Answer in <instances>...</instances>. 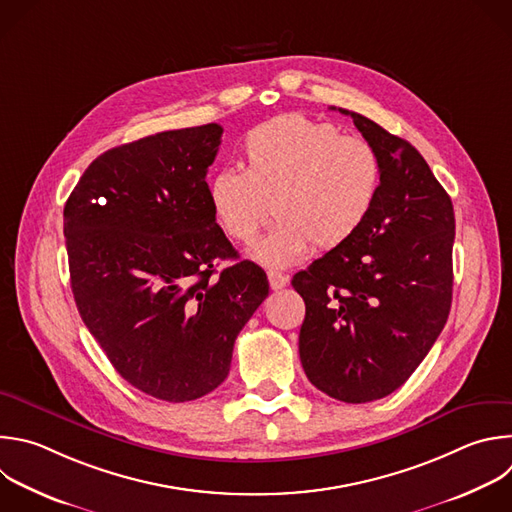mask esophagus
<instances>
[{"label":"esophagus","mask_w":512,"mask_h":512,"mask_svg":"<svg viewBox=\"0 0 512 512\" xmlns=\"http://www.w3.org/2000/svg\"><path fill=\"white\" fill-rule=\"evenodd\" d=\"M267 277H269V285H271L273 291L283 289V287L289 283V277L283 275V273H279V271H267Z\"/></svg>","instance_id":"1"}]
</instances>
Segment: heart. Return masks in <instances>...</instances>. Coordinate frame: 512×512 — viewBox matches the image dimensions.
Here are the masks:
<instances>
[{
  "instance_id": "heart-1",
  "label": "heart",
  "mask_w": 512,
  "mask_h": 512,
  "mask_svg": "<svg viewBox=\"0 0 512 512\" xmlns=\"http://www.w3.org/2000/svg\"><path fill=\"white\" fill-rule=\"evenodd\" d=\"M241 160L243 173L221 168L211 177V213L243 245L273 215L277 225L253 247V257L271 267L295 263L311 245L331 251L348 243L382 189V160L368 140L303 114L255 126L243 140Z\"/></svg>"
}]
</instances>
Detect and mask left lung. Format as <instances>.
Here are the masks:
<instances>
[{
  "mask_svg": "<svg viewBox=\"0 0 512 512\" xmlns=\"http://www.w3.org/2000/svg\"><path fill=\"white\" fill-rule=\"evenodd\" d=\"M337 110L354 118L380 154V197L348 243L295 273L291 285L305 301V376L339 402L364 404L412 376L448 319L454 209L408 140L358 112Z\"/></svg>",
  "mask_w": 512,
  "mask_h": 512,
  "instance_id": "left-lung-1",
  "label": "left lung"
}]
</instances>
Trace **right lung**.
Masks as SVG:
<instances>
[{
  "label": "right lung",
  "instance_id": "obj_1",
  "mask_svg": "<svg viewBox=\"0 0 512 512\" xmlns=\"http://www.w3.org/2000/svg\"><path fill=\"white\" fill-rule=\"evenodd\" d=\"M223 128L158 132L100 154L64 207L74 301L136 390L189 402L229 374L239 331L269 295L217 225L207 173Z\"/></svg>",
  "mask_w": 512,
  "mask_h": 512
}]
</instances>
